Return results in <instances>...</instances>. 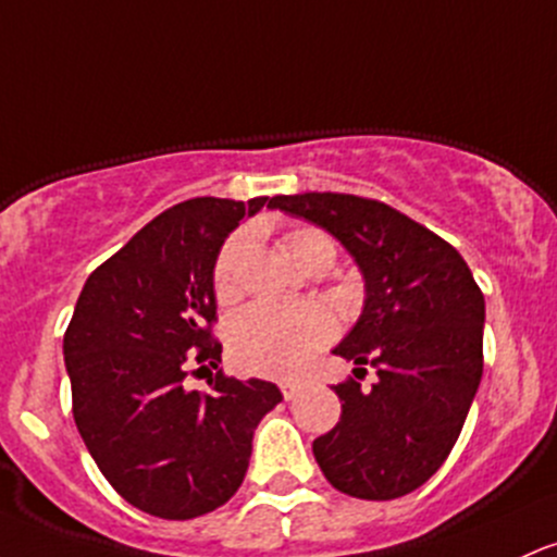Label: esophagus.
<instances>
[{
	"instance_id": "34e87169",
	"label": "esophagus",
	"mask_w": 557,
	"mask_h": 557,
	"mask_svg": "<svg viewBox=\"0 0 557 557\" xmlns=\"http://www.w3.org/2000/svg\"><path fill=\"white\" fill-rule=\"evenodd\" d=\"M280 391H283L285 401H293L298 394H301V386H298V383H293V381H283V383H280Z\"/></svg>"
}]
</instances>
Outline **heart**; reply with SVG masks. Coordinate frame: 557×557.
Here are the masks:
<instances>
[{"label": "heart", "mask_w": 557, "mask_h": 557, "mask_svg": "<svg viewBox=\"0 0 557 557\" xmlns=\"http://www.w3.org/2000/svg\"><path fill=\"white\" fill-rule=\"evenodd\" d=\"M243 240L232 237L224 246L213 272V290L219 301H230L237 293V259ZM285 256L301 272L314 264L335 261V243L317 227H296L283 237ZM333 338V320L320 307H280L256 304L235 317L227 327V346L235 368L256 375L285 377L309 362L311 354Z\"/></svg>", "instance_id": "heart-1"}]
</instances>
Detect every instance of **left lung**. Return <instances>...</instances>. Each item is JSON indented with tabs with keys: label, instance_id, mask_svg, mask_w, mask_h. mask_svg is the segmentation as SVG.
<instances>
[{
	"label": "left lung",
	"instance_id": "obj_1",
	"mask_svg": "<svg viewBox=\"0 0 557 557\" xmlns=\"http://www.w3.org/2000/svg\"><path fill=\"white\" fill-rule=\"evenodd\" d=\"M269 209L317 224L364 280L362 314L333 354L372 388L338 383L341 420L314 438V460L338 492L396 499L423 486L460 436L484 372V293L460 253L377 200L341 193L277 195Z\"/></svg>",
	"mask_w": 557,
	"mask_h": 557
}]
</instances>
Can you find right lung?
<instances>
[{
	"label": "right lung",
	"mask_w": 557,
	"mask_h": 557,
	"mask_svg": "<svg viewBox=\"0 0 557 557\" xmlns=\"http://www.w3.org/2000/svg\"><path fill=\"white\" fill-rule=\"evenodd\" d=\"M267 206L193 198L171 206L97 267L63 338L73 420L126 503L187 521L222 507L246 479L253 431L283 401L274 383L216 372L185 388L189 362H222L211 344L213 269L230 232Z\"/></svg>",
	"instance_id": "right-lung-1"
}]
</instances>
